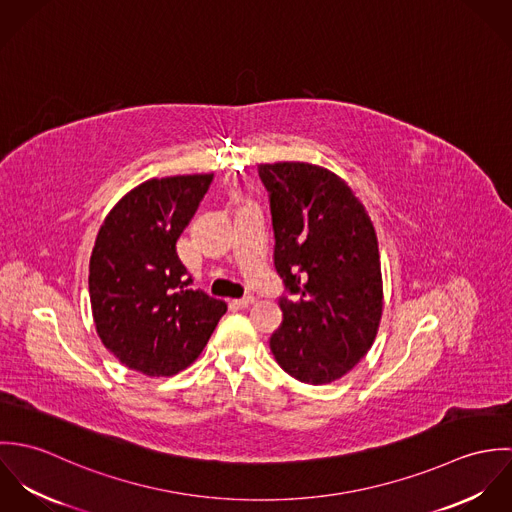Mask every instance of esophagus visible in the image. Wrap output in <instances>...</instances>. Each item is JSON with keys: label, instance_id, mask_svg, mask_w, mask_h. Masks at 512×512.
<instances>
[{"label": "esophagus", "instance_id": "1", "mask_svg": "<svg viewBox=\"0 0 512 512\" xmlns=\"http://www.w3.org/2000/svg\"><path fill=\"white\" fill-rule=\"evenodd\" d=\"M256 299L252 297V295H244V297H240V299H234L232 303L238 307V309H244V307H248V305H252Z\"/></svg>", "mask_w": 512, "mask_h": 512}]
</instances>
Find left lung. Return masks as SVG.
<instances>
[{
	"label": "left lung",
	"instance_id": "left-lung-1",
	"mask_svg": "<svg viewBox=\"0 0 512 512\" xmlns=\"http://www.w3.org/2000/svg\"><path fill=\"white\" fill-rule=\"evenodd\" d=\"M258 175L270 197L274 266L284 282L274 359L305 384H327L370 349L382 315L374 226L335 173L311 163H266Z\"/></svg>",
	"mask_w": 512,
	"mask_h": 512
}]
</instances>
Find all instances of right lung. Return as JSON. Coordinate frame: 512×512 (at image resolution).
<instances>
[{
	"label": "right lung",
	"mask_w": 512,
	"mask_h": 512,
	"mask_svg": "<svg viewBox=\"0 0 512 512\" xmlns=\"http://www.w3.org/2000/svg\"><path fill=\"white\" fill-rule=\"evenodd\" d=\"M211 183L213 175L149 179L110 211L92 248L96 331L122 365L147 376L191 365L226 313L224 301L193 290L175 248Z\"/></svg>",
	"instance_id": "obj_1"
}]
</instances>
